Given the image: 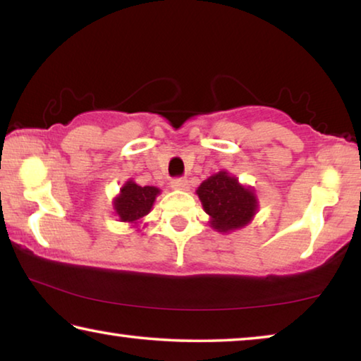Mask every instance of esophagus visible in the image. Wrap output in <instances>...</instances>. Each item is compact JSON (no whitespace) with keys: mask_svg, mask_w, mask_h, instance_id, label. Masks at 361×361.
Masks as SVG:
<instances>
[{"mask_svg":"<svg viewBox=\"0 0 361 361\" xmlns=\"http://www.w3.org/2000/svg\"><path fill=\"white\" fill-rule=\"evenodd\" d=\"M170 186H172L173 189H180V191H185V189L189 188L188 180L183 178V176H178V178H173L172 181H170Z\"/></svg>","mask_w":361,"mask_h":361,"instance_id":"34e87169","label":"esophagus"}]
</instances>
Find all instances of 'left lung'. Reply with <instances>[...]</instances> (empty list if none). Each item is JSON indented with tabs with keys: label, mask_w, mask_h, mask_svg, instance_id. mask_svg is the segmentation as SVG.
<instances>
[{
	"label": "left lung",
	"mask_w": 361,
	"mask_h": 361,
	"mask_svg": "<svg viewBox=\"0 0 361 361\" xmlns=\"http://www.w3.org/2000/svg\"><path fill=\"white\" fill-rule=\"evenodd\" d=\"M205 213L212 216V226L219 232L243 228L256 213V197L252 189L239 185L234 176L219 172L205 180L197 189Z\"/></svg>",
	"instance_id": "left-lung-1"
}]
</instances>
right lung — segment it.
Segmentation results:
<instances>
[{
    "label": "right lung",
    "mask_w": 361,
    "mask_h": 361,
    "mask_svg": "<svg viewBox=\"0 0 361 361\" xmlns=\"http://www.w3.org/2000/svg\"><path fill=\"white\" fill-rule=\"evenodd\" d=\"M159 189L154 186H138L137 183L127 181L121 189V195L114 200V210L121 221L135 223L140 218L148 215L154 204Z\"/></svg>",
    "instance_id": "right-lung-1"
}]
</instances>
